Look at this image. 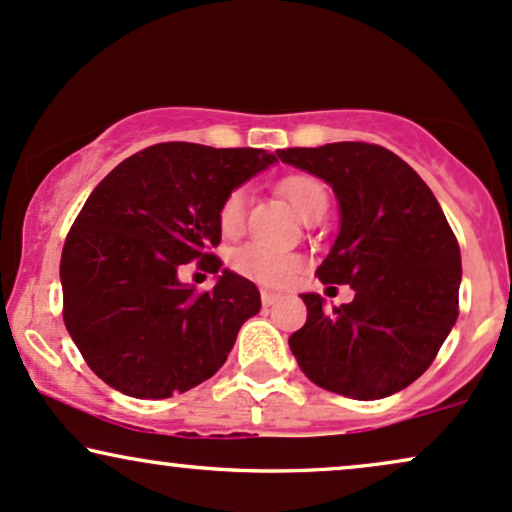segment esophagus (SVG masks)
Listing matches in <instances>:
<instances>
[{
    "label": "esophagus",
    "mask_w": 512,
    "mask_h": 512,
    "mask_svg": "<svg viewBox=\"0 0 512 512\" xmlns=\"http://www.w3.org/2000/svg\"><path fill=\"white\" fill-rule=\"evenodd\" d=\"M260 295H262V305H264V307L274 305V303H276V300H279V298H281V295H279V293H274V291H262Z\"/></svg>",
    "instance_id": "1"
}]
</instances>
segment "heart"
<instances>
[{"label":"heart","mask_w":512,"mask_h":512,"mask_svg":"<svg viewBox=\"0 0 512 512\" xmlns=\"http://www.w3.org/2000/svg\"><path fill=\"white\" fill-rule=\"evenodd\" d=\"M279 193L286 197L288 205L295 209L300 219L315 212L317 207H326V190L312 176H288L279 183ZM248 190L236 188L226 195L219 209V226L224 236H236L243 231L245 212H248ZM233 269L248 279L264 283V286H283L298 272L300 262L288 252L264 248L260 243H248L238 248L231 257Z\"/></svg>","instance_id":"obj_1"}]
</instances>
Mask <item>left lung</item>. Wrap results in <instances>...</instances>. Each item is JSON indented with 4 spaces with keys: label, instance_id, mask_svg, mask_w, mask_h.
<instances>
[{
    "label": "left lung",
    "instance_id": "left-lung-1",
    "mask_svg": "<svg viewBox=\"0 0 512 512\" xmlns=\"http://www.w3.org/2000/svg\"><path fill=\"white\" fill-rule=\"evenodd\" d=\"M322 178L338 202V236L317 267L348 283L353 303L324 310L303 293L307 322L288 338L305 377L326 391L377 400L420 379L458 319L460 248L446 214L410 164L379 145L279 150Z\"/></svg>",
    "mask_w": 512,
    "mask_h": 512
}]
</instances>
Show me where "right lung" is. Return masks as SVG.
<instances>
[{
	"mask_svg": "<svg viewBox=\"0 0 512 512\" xmlns=\"http://www.w3.org/2000/svg\"><path fill=\"white\" fill-rule=\"evenodd\" d=\"M276 155L252 147L162 143L123 159L73 221L61 252L64 324L88 367L133 398H169L214 377L260 291L209 248L226 195ZM190 259L218 274L197 296L177 279Z\"/></svg>",
	"mask_w": 512,
	"mask_h": 512,
	"instance_id": "obj_1",
	"label": "right lung"
}]
</instances>
